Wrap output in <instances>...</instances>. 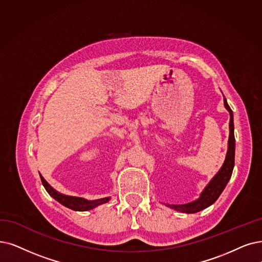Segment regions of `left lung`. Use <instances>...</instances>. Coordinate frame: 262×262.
Returning <instances> with one entry per match:
<instances>
[{"label":"left lung","instance_id":"left-lung-1","mask_svg":"<svg viewBox=\"0 0 262 262\" xmlns=\"http://www.w3.org/2000/svg\"><path fill=\"white\" fill-rule=\"evenodd\" d=\"M224 104L225 107L228 110L230 114V122H229V140H228V150L226 155L225 162L222 166V169L218 171V173L213 177L212 181L207 184V186L204 188V190L201 192L200 198L196 199L195 201L186 203V204H166L173 210L181 212V213H187V214H193L198 213L204 208L212 205L219 195L224 191L225 187L227 186L230 177L232 175L233 166H234V151H235V139H234V124H233V114L231 108L228 105L227 100L224 97Z\"/></svg>","mask_w":262,"mask_h":262}]
</instances>
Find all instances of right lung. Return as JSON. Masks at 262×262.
I'll use <instances>...</instances> for the list:
<instances>
[{"label": "right lung", "instance_id": "add662e5", "mask_svg": "<svg viewBox=\"0 0 262 262\" xmlns=\"http://www.w3.org/2000/svg\"><path fill=\"white\" fill-rule=\"evenodd\" d=\"M40 176V181L43 186L45 187L46 191L57 200L59 203H61L62 205H64L73 211H89L92 210V208H95L103 203H106L110 201V196L107 198H103V199H98V200H87V199H83V198H79V196H71V195H66V194H62L60 192H58L57 190H55L54 188H52L46 181L43 176Z\"/></svg>", "mask_w": 262, "mask_h": 262}]
</instances>
